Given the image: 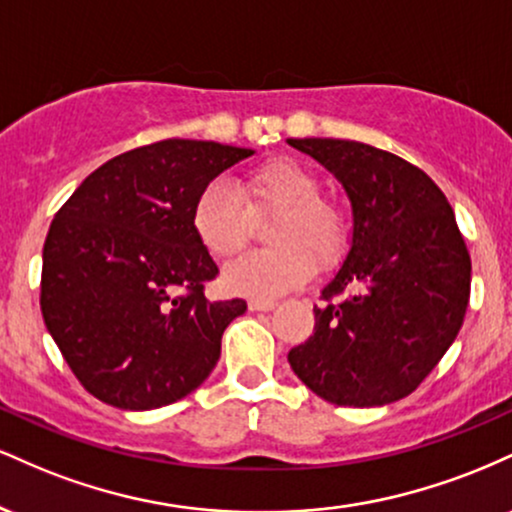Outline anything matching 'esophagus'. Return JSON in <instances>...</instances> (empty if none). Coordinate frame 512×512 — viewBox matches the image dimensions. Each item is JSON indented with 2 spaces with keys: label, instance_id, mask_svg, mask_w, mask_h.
<instances>
[{
  "label": "esophagus",
  "instance_id": "1",
  "mask_svg": "<svg viewBox=\"0 0 512 512\" xmlns=\"http://www.w3.org/2000/svg\"><path fill=\"white\" fill-rule=\"evenodd\" d=\"M248 308L255 310V313H257V310H260V313H267V310L276 308V303L274 301H250Z\"/></svg>",
  "mask_w": 512,
  "mask_h": 512
}]
</instances>
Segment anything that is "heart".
I'll return each instance as SVG.
<instances>
[{"mask_svg": "<svg viewBox=\"0 0 512 512\" xmlns=\"http://www.w3.org/2000/svg\"><path fill=\"white\" fill-rule=\"evenodd\" d=\"M267 228L272 248L250 252L223 269V289L236 296H284L303 286L320 269H332L349 248V219L334 199L322 197V182L293 158H272L250 170L243 199L226 182L202 187L192 204V233L216 260L238 255L255 236L257 223Z\"/></svg>", "mask_w": 512, "mask_h": 512, "instance_id": "1", "label": "heart"}]
</instances>
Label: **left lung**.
Instances as JSON below:
<instances>
[{
  "mask_svg": "<svg viewBox=\"0 0 512 512\" xmlns=\"http://www.w3.org/2000/svg\"><path fill=\"white\" fill-rule=\"evenodd\" d=\"M344 185L351 248L289 363L317 397L383 407L411 395L460 332L472 260L455 211L421 168L349 139H289ZM338 301L334 302L333 298Z\"/></svg>",
  "mask_w": 512,
  "mask_h": 512,
  "instance_id": "1",
  "label": "left lung"
}]
</instances>
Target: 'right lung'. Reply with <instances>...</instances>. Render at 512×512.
<instances>
[{"label": "right lung", "instance_id": "right-lung-1", "mask_svg": "<svg viewBox=\"0 0 512 512\" xmlns=\"http://www.w3.org/2000/svg\"><path fill=\"white\" fill-rule=\"evenodd\" d=\"M252 149L163 139L110 158L62 204L43 248L40 310L81 385L146 411L197 390L243 298L209 301L219 267L192 233L202 187Z\"/></svg>", "mask_w": 512, "mask_h": 512}]
</instances>
